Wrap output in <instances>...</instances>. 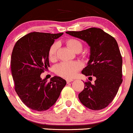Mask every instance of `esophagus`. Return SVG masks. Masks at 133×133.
<instances>
[{
    "mask_svg": "<svg viewBox=\"0 0 133 133\" xmlns=\"http://www.w3.org/2000/svg\"><path fill=\"white\" fill-rule=\"evenodd\" d=\"M72 81H73L72 79H66L67 83H70V82H71Z\"/></svg>",
    "mask_w": 133,
    "mask_h": 133,
    "instance_id": "obj_1",
    "label": "esophagus"
}]
</instances>
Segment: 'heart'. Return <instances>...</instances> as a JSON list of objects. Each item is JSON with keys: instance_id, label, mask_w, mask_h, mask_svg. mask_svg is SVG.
Listing matches in <instances>:
<instances>
[{"instance_id": "heart-1", "label": "heart", "mask_w": 133, "mask_h": 133, "mask_svg": "<svg viewBox=\"0 0 133 133\" xmlns=\"http://www.w3.org/2000/svg\"><path fill=\"white\" fill-rule=\"evenodd\" d=\"M67 45L74 52H80L82 49V44L76 39H69L66 41ZM59 44L56 42L49 49V59L51 61H55L57 57V52ZM81 68V65L78 62H62L55 67V72L57 75L64 78L74 77L77 72Z\"/></svg>"}]
</instances>
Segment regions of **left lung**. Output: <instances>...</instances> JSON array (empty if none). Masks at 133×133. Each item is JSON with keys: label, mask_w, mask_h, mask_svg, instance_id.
Segmentation results:
<instances>
[{"label": "left lung", "mask_w": 133, "mask_h": 133, "mask_svg": "<svg viewBox=\"0 0 133 133\" xmlns=\"http://www.w3.org/2000/svg\"><path fill=\"white\" fill-rule=\"evenodd\" d=\"M65 33L88 44L89 60L82 74L96 79L93 84L85 82L84 89L79 94V100L90 109H103L112 101L123 82V60L118 44L113 37L96 27Z\"/></svg>", "instance_id": "1"}]
</instances>
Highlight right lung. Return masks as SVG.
<instances>
[{"label": "right lung", "instance_id": "obj_1", "mask_svg": "<svg viewBox=\"0 0 133 133\" xmlns=\"http://www.w3.org/2000/svg\"><path fill=\"white\" fill-rule=\"evenodd\" d=\"M63 33L33 32L18 40L11 55L10 66L15 90L21 101L32 110H47L56 103L66 81L54 76L42 79L41 73L49 68L48 52Z\"/></svg>", "mask_w": 133, "mask_h": 133}]
</instances>
